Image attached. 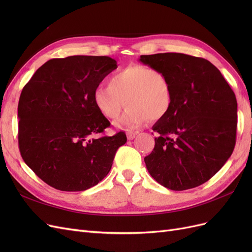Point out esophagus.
<instances>
[{
    "label": "esophagus",
    "mask_w": 252,
    "mask_h": 252,
    "mask_svg": "<svg viewBox=\"0 0 252 252\" xmlns=\"http://www.w3.org/2000/svg\"><path fill=\"white\" fill-rule=\"evenodd\" d=\"M126 134H127V139H128L129 141H131V140H133V139L135 138L136 132H132V131H127V132H126Z\"/></svg>",
    "instance_id": "esophagus-1"
}]
</instances>
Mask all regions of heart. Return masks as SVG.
I'll return each instance as SVG.
<instances>
[{"label":"heart","mask_w":252,"mask_h":252,"mask_svg":"<svg viewBox=\"0 0 252 252\" xmlns=\"http://www.w3.org/2000/svg\"><path fill=\"white\" fill-rule=\"evenodd\" d=\"M94 102L105 118H118L126 105L125 112L116 125L133 129L148 119L164 118L172 103V89L166 73L144 65H132L109 78V86H98Z\"/></svg>","instance_id":"obj_1"}]
</instances>
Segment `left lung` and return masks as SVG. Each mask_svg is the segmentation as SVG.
Masks as SVG:
<instances>
[{
    "label": "left lung",
    "mask_w": 252,
    "mask_h": 252,
    "mask_svg": "<svg viewBox=\"0 0 252 252\" xmlns=\"http://www.w3.org/2000/svg\"><path fill=\"white\" fill-rule=\"evenodd\" d=\"M140 62L166 73L172 103L152 127L158 133L147 170L158 184L181 191L211 179L230 158L238 103L229 84L209 61L184 53L141 56Z\"/></svg>",
    "instance_id": "1"
}]
</instances>
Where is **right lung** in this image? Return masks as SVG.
Returning <instances> with one entry per match:
<instances>
[{
    "instance_id": "right-lung-1",
    "label": "right lung",
    "mask_w": 252,
    "mask_h": 252,
    "mask_svg": "<svg viewBox=\"0 0 252 252\" xmlns=\"http://www.w3.org/2000/svg\"><path fill=\"white\" fill-rule=\"evenodd\" d=\"M117 67L109 57L52 59L23 88L18 106L20 152L49 186L83 191L110 171L127 138L124 132L95 138L110 123L97 110L94 93Z\"/></svg>"
}]
</instances>
